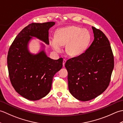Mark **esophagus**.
I'll return each instance as SVG.
<instances>
[{
  "mask_svg": "<svg viewBox=\"0 0 123 123\" xmlns=\"http://www.w3.org/2000/svg\"><path fill=\"white\" fill-rule=\"evenodd\" d=\"M66 61H67V60L66 59H63V67H64V65H65V63H66Z\"/></svg>",
  "mask_w": 123,
  "mask_h": 123,
  "instance_id": "34e87169",
  "label": "esophagus"
}]
</instances>
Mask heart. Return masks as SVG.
<instances>
[{"label": "heart", "mask_w": 123, "mask_h": 123, "mask_svg": "<svg viewBox=\"0 0 123 123\" xmlns=\"http://www.w3.org/2000/svg\"><path fill=\"white\" fill-rule=\"evenodd\" d=\"M91 40L89 31L75 25L68 26L57 30L55 38L49 41L52 48L59 51L60 46L66 45L67 54L71 56H77L84 53Z\"/></svg>", "instance_id": "b5f03b06"}]
</instances>
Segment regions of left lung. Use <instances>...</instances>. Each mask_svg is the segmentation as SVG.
Wrapping results in <instances>:
<instances>
[{
    "label": "left lung",
    "instance_id": "left-lung-1",
    "mask_svg": "<svg viewBox=\"0 0 123 123\" xmlns=\"http://www.w3.org/2000/svg\"><path fill=\"white\" fill-rule=\"evenodd\" d=\"M92 28L94 40L91 45L84 53L65 63L70 92L83 101L95 98L107 88L114 66L108 39L100 30Z\"/></svg>",
    "mask_w": 123,
    "mask_h": 123
}]
</instances>
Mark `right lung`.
I'll return each instance as SVG.
<instances>
[{
  "label": "right lung",
  "mask_w": 123,
  "mask_h": 123,
  "mask_svg": "<svg viewBox=\"0 0 123 123\" xmlns=\"http://www.w3.org/2000/svg\"><path fill=\"white\" fill-rule=\"evenodd\" d=\"M55 22L32 23L16 37L7 56L9 76L17 92L30 100H37L49 93L54 74L63 66V59L53 60L44 50L33 54L28 51L29 41L35 37L49 45V30Z\"/></svg>",
  "instance_id": "right-lung-1"
}]
</instances>
